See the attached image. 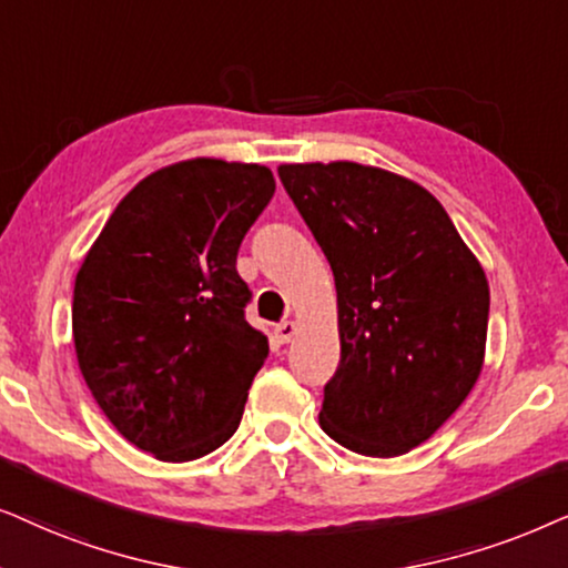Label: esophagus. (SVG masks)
Returning <instances> with one entry per match:
<instances>
[{
	"mask_svg": "<svg viewBox=\"0 0 568 568\" xmlns=\"http://www.w3.org/2000/svg\"><path fill=\"white\" fill-rule=\"evenodd\" d=\"M298 332V327H296V322H280L277 327H275V337H277V343H291L293 339V335H296Z\"/></svg>",
	"mask_w": 568,
	"mask_h": 568,
	"instance_id": "34e87169",
	"label": "esophagus"
}]
</instances>
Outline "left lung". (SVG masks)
Wrapping results in <instances>:
<instances>
[{"instance_id":"8db88e82","label":"left lung","mask_w":568,"mask_h":568,"mask_svg":"<svg viewBox=\"0 0 568 568\" xmlns=\"http://www.w3.org/2000/svg\"><path fill=\"white\" fill-rule=\"evenodd\" d=\"M337 288L339 366L320 426L345 449L397 457L478 382L488 280L434 194L351 161L277 169Z\"/></svg>"}]
</instances>
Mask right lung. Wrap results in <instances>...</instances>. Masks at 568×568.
Returning a JSON list of instances; mask_svg holds the SVG:
<instances>
[{"label": "right lung", "instance_id": "add662e5", "mask_svg": "<svg viewBox=\"0 0 568 568\" xmlns=\"http://www.w3.org/2000/svg\"><path fill=\"white\" fill-rule=\"evenodd\" d=\"M272 194V171L256 163L165 165L119 202L74 280L88 389L126 442L163 463L229 442L267 358L236 256Z\"/></svg>", "mask_w": 568, "mask_h": 568}]
</instances>
